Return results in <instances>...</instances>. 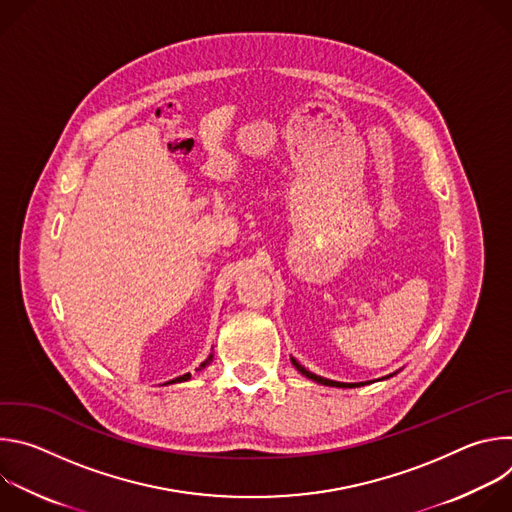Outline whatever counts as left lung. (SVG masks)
<instances>
[{
    "instance_id": "obj_1",
    "label": "left lung",
    "mask_w": 512,
    "mask_h": 512,
    "mask_svg": "<svg viewBox=\"0 0 512 512\" xmlns=\"http://www.w3.org/2000/svg\"><path fill=\"white\" fill-rule=\"evenodd\" d=\"M291 364H294V367L304 375V377H308V379H312V381H316L318 385H326V387H340V389H352V387H360V385H367V383H338V381H330V379H324V377H318V375H314V373H310L306 367H302V364L291 356ZM399 373V371H397ZM397 373H393V375H397ZM393 375H389V377H393ZM389 377H383V379H379V381H385V379H389ZM371 383V381H369Z\"/></svg>"
}]
</instances>
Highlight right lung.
Masks as SVG:
<instances>
[{
  "mask_svg": "<svg viewBox=\"0 0 512 512\" xmlns=\"http://www.w3.org/2000/svg\"><path fill=\"white\" fill-rule=\"evenodd\" d=\"M210 360H212V352L208 354V358L200 364V367H198V371H202V369H206V364H210ZM190 379V373H186V375H182V377H178V379H174L172 383H182V381H188Z\"/></svg>",
  "mask_w": 512,
  "mask_h": 512,
  "instance_id": "right-lung-1",
  "label": "right lung"
}]
</instances>
